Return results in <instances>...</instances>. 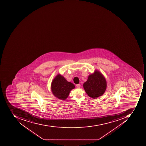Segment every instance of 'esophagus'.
I'll return each mask as SVG.
<instances>
[{
    "instance_id": "esophagus-1",
    "label": "esophagus",
    "mask_w": 146,
    "mask_h": 146,
    "mask_svg": "<svg viewBox=\"0 0 146 146\" xmlns=\"http://www.w3.org/2000/svg\"><path fill=\"white\" fill-rule=\"evenodd\" d=\"M76 86L77 88H79L80 87V85L79 84H77Z\"/></svg>"
}]
</instances>
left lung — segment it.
Masks as SVG:
<instances>
[{"label": "left lung", "instance_id": "1", "mask_svg": "<svg viewBox=\"0 0 146 146\" xmlns=\"http://www.w3.org/2000/svg\"><path fill=\"white\" fill-rule=\"evenodd\" d=\"M83 88L87 94L92 98L96 99L104 94L107 89L105 78L97 70L90 74L88 79L83 84Z\"/></svg>", "mask_w": 146, "mask_h": 146}]
</instances>
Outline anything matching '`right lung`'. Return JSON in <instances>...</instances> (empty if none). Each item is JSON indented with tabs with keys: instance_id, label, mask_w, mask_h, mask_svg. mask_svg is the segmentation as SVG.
<instances>
[{
	"instance_id": "1",
	"label": "right lung",
	"mask_w": 146,
	"mask_h": 146,
	"mask_svg": "<svg viewBox=\"0 0 146 146\" xmlns=\"http://www.w3.org/2000/svg\"><path fill=\"white\" fill-rule=\"evenodd\" d=\"M74 88L75 86L73 83L68 82L60 74L52 80L51 85L52 94L60 100H66L71 91Z\"/></svg>"
}]
</instances>
